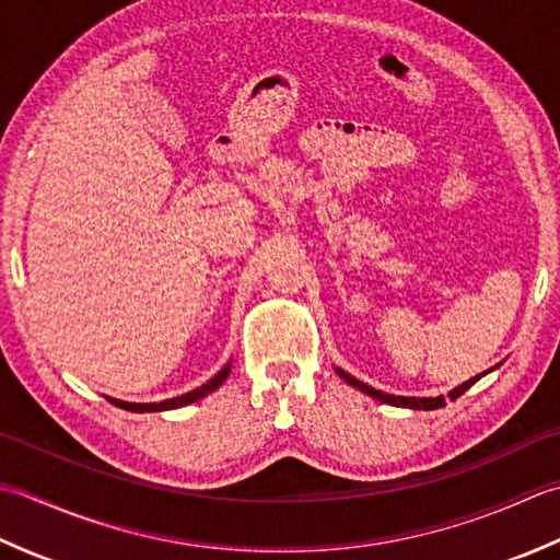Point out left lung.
I'll use <instances>...</instances> for the list:
<instances>
[{"instance_id": "left-lung-1", "label": "left lung", "mask_w": 560, "mask_h": 560, "mask_svg": "<svg viewBox=\"0 0 560 560\" xmlns=\"http://www.w3.org/2000/svg\"><path fill=\"white\" fill-rule=\"evenodd\" d=\"M336 372H338V376L340 380H346L350 386H355V389H360L362 394H368V396H372V398H376V401H382V404H392V406H401V408H413V410H435V408H442L444 406V396H435V398H416V396H394V394H384V392H380V389H372L370 384H364V382H360V380H355V376L352 374H348V372H343L340 368H336ZM486 374V372H483ZM483 374H476V376H471L469 382H464L462 386H456V389H452L447 396L452 398H459L466 389H471V386L481 380Z\"/></svg>"}]
</instances>
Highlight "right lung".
Listing matches in <instances>:
<instances>
[{"instance_id": "right-lung-1", "label": "right lung", "mask_w": 560, "mask_h": 560, "mask_svg": "<svg viewBox=\"0 0 560 560\" xmlns=\"http://www.w3.org/2000/svg\"><path fill=\"white\" fill-rule=\"evenodd\" d=\"M230 372H232V362H226L224 368L217 372L210 382H205L202 386H198V389H192V392H188L184 396H176V398H166V401H159V404H130V401H120V398H110V396H108V401L113 406H118V408L132 410V413H156V410L180 408V406H188L192 401H198V398H202V396L212 394L214 389H220L222 382L226 380V376H230Z\"/></svg>"}]
</instances>
